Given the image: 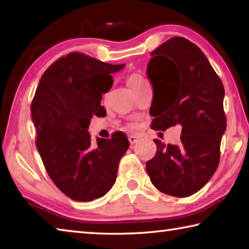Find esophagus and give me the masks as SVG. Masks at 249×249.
<instances>
[{"mask_svg": "<svg viewBox=\"0 0 249 249\" xmlns=\"http://www.w3.org/2000/svg\"><path fill=\"white\" fill-rule=\"evenodd\" d=\"M128 141H129V142H130V145H134L135 142H137L138 137L135 136V135H129V136H128Z\"/></svg>", "mask_w": 249, "mask_h": 249, "instance_id": "esophagus-1", "label": "esophagus"}]
</instances>
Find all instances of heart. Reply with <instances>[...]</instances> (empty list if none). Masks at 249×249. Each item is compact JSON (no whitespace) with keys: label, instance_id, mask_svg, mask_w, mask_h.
<instances>
[{"label":"heart","instance_id":"1","mask_svg":"<svg viewBox=\"0 0 249 249\" xmlns=\"http://www.w3.org/2000/svg\"><path fill=\"white\" fill-rule=\"evenodd\" d=\"M146 81L145 79L142 77L141 74L138 73H133L130 74L127 78V84L129 88H135V87H140L142 84H145Z\"/></svg>","mask_w":249,"mask_h":249}]
</instances>
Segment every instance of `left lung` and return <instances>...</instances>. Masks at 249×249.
<instances>
[{
  "instance_id": "8db88e82",
  "label": "left lung",
  "mask_w": 249,
  "mask_h": 249,
  "mask_svg": "<svg viewBox=\"0 0 249 249\" xmlns=\"http://www.w3.org/2000/svg\"><path fill=\"white\" fill-rule=\"evenodd\" d=\"M151 56L147 67L154 87L151 128L182 129L179 145L154 140L157 151L146 170L160 192L189 196L204 187L220 162L226 129L224 87L202 50L183 37L168 39Z\"/></svg>"
}]
</instances>
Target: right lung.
I'll return each instance as SVG.
<instances>
[{"label":"right lung","mask_w":249,"mask_h":249,"mask_svg":"<svg viewBox=\"0 0 249 249\" xmlns=\"http://www.w3.org/2000/svg\"><path fill=\"white\" fill-rule=\"evenodd\" d=\"M124 67L70 53L48 67L37 87L31 107L37 150L53 182L74 201L107 195L129 147L122 132L96 138V144L88 133L92 117L107 115L102 93L113 86L112 73Z\"/></svg>","instance_id":"right-lung-1"}]
</instances>
